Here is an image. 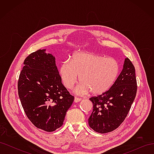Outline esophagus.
I'll return each mask as SVG.
<instances>
[{
    "label": "esophagus",
    "instance_id": "1",
    "mask_svg": "<svg viewBox=\"0 0 154 154\" xmlns=\"http://www.w3.org/2000/svg\"><path fill=\"white\" fill-rule=\"evenodd\" d=\"M82 100L81 98H80V97H74V103H78V102Z\"/></svg>",
    "mask_w": 154,
    "mask_h": 154
}]
</instances>
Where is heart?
I'll use <instances>...</instances> for the list:
<instances>
[{"label":"heart","instance_id":"heart-1","mask_svg":"<svg viewBox=\"0 0 154 154\" xmlns=\"http://www.w3.org/2000/svg\"><path fill=\"white\" fill-rule=\"evenodd\" d=\"M119 65L112 58L88 52L74 53L71 60H66L59 67V75L63 85L71 89L78 80L76 88L78 94L91 92L100 95L108 91L114 84L119 74Z\"/></svg>","mask_w":154,"mask_h":154}]
</instances>
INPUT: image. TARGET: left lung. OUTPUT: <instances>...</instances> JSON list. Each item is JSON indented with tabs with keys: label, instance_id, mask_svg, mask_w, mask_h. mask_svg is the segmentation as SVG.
<instances>
[{
	"label": "left lung",
	"instance_id": "8db88e82",
	"mask_svg": "<svg viewBox=\"0 0 154 154\" xmlns=\"http://www.w3.org/2000/svg\"><path fill=\"white\" fill-rule=\"evenodd\" d=\"M135 67L129 58L114 84L106 92L89 99L93 111L88 118L89 127L95 132L105 134L118 128L127 116L137 92Z\"/></svg>",
	"mask_w": 154,
	"mask_h": 154
}]
</instances>
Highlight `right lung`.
Segmentation results:
<instances>
[{
    "mask_svg": "<svg viewBox=\"0 0 154 154\" xmlns=\"http://www.w3.org/2000/svg\"><path fill=\"white\" fill-rule=\"evenodd\" d=\"M45 51L39 49L25 59L18 92L31 122L44 131L53 132L62 126L74 96L62 84L55 58Z\"/></svg>",
    "mask_w": 154,
    "mask_h": 154,
    "instance_id": "1",
    "label": "right lung"
}]
</instances>
